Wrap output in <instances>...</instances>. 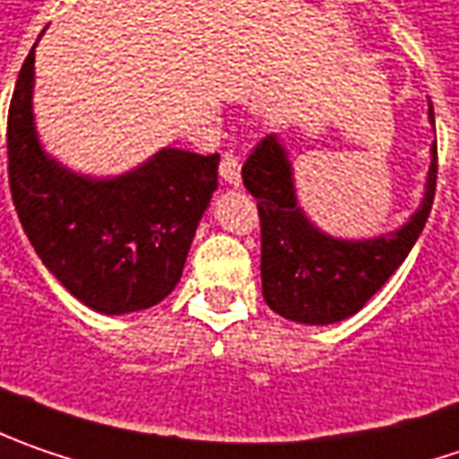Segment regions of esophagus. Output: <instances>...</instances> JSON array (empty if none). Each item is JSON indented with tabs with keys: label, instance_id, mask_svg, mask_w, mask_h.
<instances>
[{
	"label": "esophagus",
	"instance_id": "obj_1",
	"mask_svg": "<svg viewBox=\"0 0 459 459\" xmlns=\"http://www.w3.org/2000/svg\"><path fill=\"white\" fill-rule=\"evenodd\" d=\"M221 177L229 187H238L241 185V164L233 153H223L221 159Z\"/></svg>",
	"mask_w": 459,
	"mask_h": 459
}]
</instances>
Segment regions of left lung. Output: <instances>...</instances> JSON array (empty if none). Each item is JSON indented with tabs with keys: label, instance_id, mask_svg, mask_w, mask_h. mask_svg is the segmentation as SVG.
<instances>
[{
	"label": "left lung",
	"instance_id": "8db88e82",
	"mask_svg": "<svg viewBox=\"0 0 459 459\" xmlns=\"http://www.w3.org/2000/svg\"><path fill=\"white\" fill-rule=\"evenodd\" d=\"M429 123L434 108L429 102ZM421 205L401 229L375 238H336L310 223L295 195L288 149L267 135L247 159L244 187L256 197L262 223V295L282 318L308 326L344 321L403 264L427 226L437 190V141L431 143Z\"/></svg>",
	"mask_w": 459,
	"mask_h": 459
}]
</instances>
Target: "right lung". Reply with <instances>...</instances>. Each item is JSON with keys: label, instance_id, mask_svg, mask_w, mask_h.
<instances>
[{"label": "right lung", "instance_id": "add662e5", "mask_svg": "<svg viewBox=\"0 0 459 459\" xmlns=\"http://www.w3.org/2000/svg\"><path fill=\"white\" fill-rule=\"evenodd\" d=\"M35 46L7 120L17 218L40 262L87 308L105 316L151 308L182 277L197 223L218 190L221 156L167 146L117 177L71 171L38 138Z\"/></svg>", "mask_w": 459, "mask_h": 459}]
</instances>
